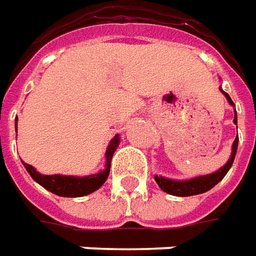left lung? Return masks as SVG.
Listing matches in <instances>:
<instances>
[{"label": "left lung", "mask_w": 256, "mask_h": 256, "mask_svg": "<svg viewBox=\"0 0 256 256\" xmlns=\"http://www.w3.org/2000/svg\"><path fill=\"white\" fill-rule=\"evenodd\" d=\"M220 91L226 95V98L228 100L230 105L234 106V102L231 100L230 95L227 92H224L222 88ZM234 123L237 124V112L234 114ZM238 147V137L232 142V151H231L230 160L227 161V164L224 165L223 168H220L218 171H216L214 174L210 175H203V176H198L194 179H188V180H172V179L162 178V176H156V182L158 184V186L161 188L164 192L174 196H194V194H200L210 190L212 188L216 186L222 179L226 176V174L228 172L231 168V165L234 162L236 158V152H237Z\"/></svg>", "instance_id": "1"}]
</instances>
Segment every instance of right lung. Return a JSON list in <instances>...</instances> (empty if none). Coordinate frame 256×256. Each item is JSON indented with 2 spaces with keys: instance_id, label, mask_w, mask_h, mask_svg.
I'll list each match as a JSON object with an SVG mask.
<instances>
[{
  "instance_id": "add662e5",
  "label": "right lung",
  "mask_w": 256,
  "mask_h": 256,
  "mask_svg": "<svg viewBox=\"0 0 256 256\" xmlns=\"http://www.w3.org/2000/svg\"><path fill=\"white\" fill-rule=\"evenodd\" d=\"M119 146V136H114V140L110 142L108 150H106V170L104 172H99L96 175H90V176H66V175H42L33 168L32 165H25L26 171L32 176L39 185L50 190L52 194L64 196V198H80L85 196L102 186L108 179L109 171H110V161L114 157V152L116 147Z\"/></svg>"
}]
</instances>
